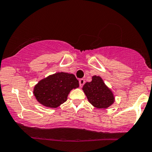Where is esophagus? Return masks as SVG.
<instances>
[{"instance_id": "obj_1", "label": "esophagus", "mask_w": 152, "mask_h": 152, "mask_svg": "<svg viewBox=\"0 0 152 152\" xmlns=\"http://www.w3.org/2000/svg\"><path fill=\"white\" fill-rule=\"evenodd\" d=\"M84 83H85V80L84 79H80L79 80V86H80V87H82L83 85L84 84Z\"/></svg>"}]
</instances>
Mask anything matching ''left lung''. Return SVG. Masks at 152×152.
I'll return each mask as SVG.
<instances>
[{"mask_svg": "<svg viewBox=\"0 0 152 152\" xmlns=\"http://www.w3.org/2000/svg\"><path fill=\"white\" fill-rule=\"evenodd\" d=\"M88 101L99 109H106L115 102L113 91L104 84L100 76H93L90 82H86L82 88Z\"/></svg>", "mask_w": 152, "mask_h": 152, "instance_id": "8db88e82", "label": "left lung"}]
</instances>
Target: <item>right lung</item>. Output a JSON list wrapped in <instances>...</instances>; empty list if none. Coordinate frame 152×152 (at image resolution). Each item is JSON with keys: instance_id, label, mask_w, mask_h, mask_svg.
Here are the masks:
<instances>
[{"instance_id": "add662e5", "label": "right lung", "mask_w": 152, "mask_h": 152, "mask_svg": "<svg viewBox=\"0 0 152 152\" xmlns=\"http://www.w3.org/2000/svg\"><path fill=\"white\" fill-rule=\"evenodd\" d=\"M79 86V81L72 73L58 72L40 80L34 86L33 94L42 105L57 108L67 100L70 91Z\"/></svg>"}]
</instances>
